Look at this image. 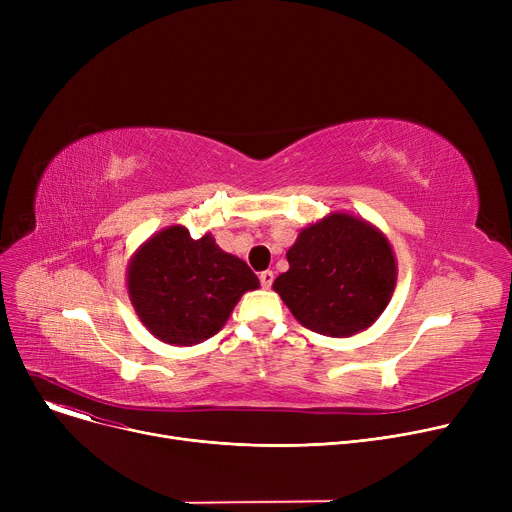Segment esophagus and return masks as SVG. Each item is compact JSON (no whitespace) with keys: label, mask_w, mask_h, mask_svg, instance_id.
<instances>
[{"label":"esophagus","mask_w":512,"mask_h":512,"mask_svg":"<svg viewBox=\"0 0 512 512\" xmlns=\"http://www.w3.org/2000/svg\"><path fill=\"white\" fill-rule=\"evenodd\" d=\"M259 280H261V286L263 288H270L274 284V272L267 270V272H261L259 274Z\"/></svg>","instance_id":"34e87169"}]
</instances>
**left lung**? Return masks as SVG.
Listing matches in <instances>:
<instances>
[{"label": "left lung", "instance_id": "left-lung-1", "mask_svg": "<svg viewBox=\"0 0 512 512\" xmlns=\"http://www.w3.org/2000/svg\"><path fill=\"white\" fill-rule=\"evenodd\" d=\"M274 290L301 326L330 338L355 336L388 307L398 265L388 236L359 215L334 211L303 228Z\"/></svg>", "mask_w": 512, "mask_h": 512}]
</instances>
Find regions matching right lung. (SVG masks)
Instances as JSON below:
<instances>
[{
    "label": "right lung",
    "mask_w": 512,
    "mask_h": 512,
    "mask_svg": "<svg viewBox=\"0 0 512 512\" xmlns=\"http://www.w3.org/2000/svg\"><path fill=\"white\" fill-rule=\"evenodd\" d=\"M126 288L141 324L157 340L193 346L226 326L242 294L259 288V278L215 245L209 232L195 240L176 224L132 253Z\"/></svg>",
    "instance_id": "add662e5"
}]
</instances>
